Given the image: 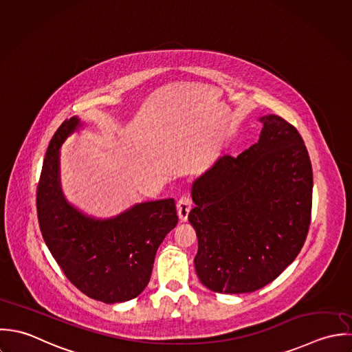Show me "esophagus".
Returning <instances> with one entry per match:
<instances>
[{
    "label": "esophagus",
    "mask_w": 352,
    "mask_h": 352,
    "mask_svg": "<svg viewBox=\"0 0 352 352\" xmlns=\"http://www.w3.org/2000/svg\"><path fill=\"white\" fill-rule=\"evenodd\" d=\"M192 199L188 197V196H182L178 203H177V211H178V216H179V220L181 221H186L188 220V216H189V212L192 210Z\"/></svg>",
    "instance_id": "obj_1"
}]
</instances>
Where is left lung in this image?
I'll list each match as a JSON object with an SVG mask.
<instances>
[{
	"label": "left lung",
	"mask_w": 352,
	"mask_h": 352,
	"mask_svg": "<svg viewBox=\"0 0 352 352\" xmlns=\"http://www.w3.org/2000/svg\"><path fill=\"white\" fill-rule=\"evenodd\" d=\"M260 121L258 142L236 157H220L192 188L195 267L213 292H253L275 280L309 232L313 171L306 145L279 116Z\"/></svg>",
	"instance_id": "obj_1"
}]
</instances>
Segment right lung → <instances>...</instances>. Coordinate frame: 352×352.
Wrapping results in <instances>:
<instances>
[{
    "mask_svg": "<svg viewBox=\"0 0 352 352\" xmlns=\"http://www.w3.org/2000/svg\"><path fill=\"white\" fill-rule=\"evenodd\" d=\"M80 126L64 121L50 140L36 189L42 236L72 284L87 296L125 302L146 287L155 254L177 226L173 199L148 201L109 220H95L69 206L60 188V146Z\"/></svg>",
    "mask_w": 352,
    "mask_h": 352,
    "instance_id": "add662e5",
    "label": "right lung"
}]
</instances>
